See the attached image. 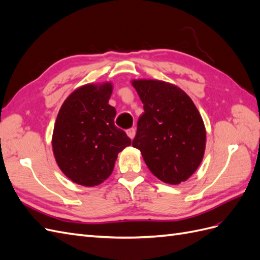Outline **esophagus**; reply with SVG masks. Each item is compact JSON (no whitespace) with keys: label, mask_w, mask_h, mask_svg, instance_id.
I'll return each instance as SVG.
<instances>
[{"label":"esophagus","mask_w":260,"mask_h":260,"mask_svg":"<svg viewBox=\"0 0 260 260\" xmlns=\"http://www.w3.org/2000/svg\"><path fill=\"white\" fill-rule=\"evenodd\" d=\"M127 136L132 140L133 138H135V136H136V129L135 128H130V129H127Z\"/></svg>","instance_id":"obj_1"}]
</instances>
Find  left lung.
Segmentation results:
<instances>
[{"instance_id": "obj_1", "label": "left lung", "mask_w": 260, "mask_h": 260, "mask_svg": "<svg viewBox=\"0 0 260 260\" xmlns=\"http://www.w3.org/2000/svg\"><path fill=\"white\" fill-rule=\"evenodd\" d=\"M143 103L132 146L141 151L152 174L168 184L190 178L201 165L206 144L202 117L187 94L168 82L133 80Z\"/></svg>"}]
</instances>
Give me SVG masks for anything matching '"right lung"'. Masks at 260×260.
<instances>
[{
	"label": "right lung",
	"instance_id": "add662e5",
	"mask_svg": "<svg viewBox=\"0 0 260 260\" xmlns=\"http://www.w3.org/2000/svg\"><path fill=\"white\" fill-rule=\"evenodd\" d=\"M113 85L85 84L62 103L55 121L52 146L64 175L84 186L99 185L113 172L118 153L131 145L114 123L115 107L108 104Z\"/></svg>",
	"mask_w": 260,
	"mask_h": 260
}]
</instances>
